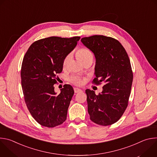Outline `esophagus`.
<instances>
[{"label":"esophagus","mask_w":157,"mask_h":157,"mask_svg":"<svg viewBox=\"0 0 157 157\" xmlns=\"http://www.w3.org/2000/svg\"><path fill=\"white\" fill-rule=\"evenodd\" d=\"M74 91L75 93H81L82 92V90L79 88H77V87H75L74 88Z\"/></svg>","instance_id":"obj_1"}]
</instances>
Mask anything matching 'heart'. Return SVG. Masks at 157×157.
<instances>
[{
	"mask_svg": "<svg viewBox=\"0 0 157 157\" xmlns=\"http://www.w3.org/2000/svg\"><path fill=\"white\" fill-rule=\"evenodd\" d=\"M76 55L77 56V57L82 62L84 63L85 61L90 59V58H93V54H92V52L89 50L88 48H80L79 49L77 50L76 52ZM71 54H68L63 59V63H62V65H63V68H66V66H68L70 61L71 60ZM71 82L76 85V86H80L81 84H83L84 82V81L78 78V77H72L70 79Z\"/></svg>",
	"mask_w": 157,
	"mask_h": 157,
	"instance_id": "b5f03b06",
	"label": "heart"
}]
</instances>
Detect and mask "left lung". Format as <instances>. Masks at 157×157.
<instances>
[{"mask_svg":"<svg viewBox=\"0 0 157 157\" xmlns=\"http://www.w3.org/2000/svg\"><path fill=\"white\" fill-rule=\"evenodd\" d=\"M96 57L95 78L93 83H105L101 93L86 89L87 110L94 123L107 126L118 121L128 105L133 81L128 56L116 39L93 35L81 40Z\"/></svg>","mask_w":157,"mask_h":157,"instance_id":"left-lung-1","label":"left lung"}]
</instances>
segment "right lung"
I'll list each match as a JSON object with an SVG mask.
<instances>
[{"mask_svg":"<svg viewBox=\"0 0 157 157\" xmlns=\"http://www.w3.org/2000/svg\"><path fill=\"white\" fill-rule=\"evenodd\" d=\"M80 36H50L33 42L26 52L21 68V82L25 104L41 125L52 128L66 119L74 94L73 87L64 84L58 94L54 84L63 70V60L76 46Z\"/></svg>","mask_w":157,"mask_h":157,"instance_id":"right-lung-1","label":"right lung"}]
</instances>
